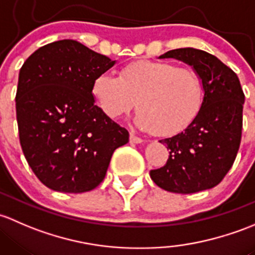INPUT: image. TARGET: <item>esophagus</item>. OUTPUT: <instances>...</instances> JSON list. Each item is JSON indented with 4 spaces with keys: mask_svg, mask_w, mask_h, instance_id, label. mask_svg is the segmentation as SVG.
<instances>
[{
    "mask_svg": "<svg viewBox=\"0 0 255 255\" xmlns=\"http://www.w3.org/2000/svg\"><path fill=\"white\" fill-rule=\"evenodd\" d=\"M142 138L141 137H138V136H136V135H133V133H130V142H132V143H141L142 142Z\"/></svg>",
    "mask_w": 255,
    "mask_h": 255,
    "instance_id": "obj_1",
    "label": "esophagus"
}]
</instances>
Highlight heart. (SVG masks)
Listing matches in <instances>:
<instances>
[{"instance_id": "1", "label": "heart", "mask_w": 255, "mask_h": 255, "mask_svg": "<svg viewBox=\"0 0 255 255\" xmlns=\"http://www.w3.org/2000/svg\"><path fill=\"white\" fill-rule=\"evenodd\" d=\"M92 93L112 119L128 114L137 102L136 124L163 136L188 128L204 102L203 81L195 70L153 60L128 64L119 77L102 73L94 80Z\"/></svg>"}]
</instances>
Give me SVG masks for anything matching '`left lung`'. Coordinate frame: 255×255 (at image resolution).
Listing matches in <instances>:
<instances>
[{
  "label": "left lung",
  "instance_id": "1",
  "mask_svg": "<svg viewBox=\"0 0 255 255\" xmlns=\"http://www.w3.org/2000/svg\"><path fill=\"white\" fill-rule=\"evenodd\" d=\"M169 57L190 65L200 75L204 102L185 130L159 141L169 149V157L149 175L170 193H198L219 184L235 162L242 137L245 93L237 75L209 52L183 48L159 59Z\"/></svg>",
  "mask_w": 255,
  "mask_h": 255
}]
</instances>
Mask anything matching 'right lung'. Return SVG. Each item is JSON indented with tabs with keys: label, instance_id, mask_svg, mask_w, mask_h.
Instances as JSON below:
<instances>
[{
	"label": "right lung",
	"instance_id": "right-lung-1",
	"mask_svg": "<svg viewBox=\"0 0 255 255\" xmlns=\"http://www.w3.org/2000/svg\"><path fill=\"white\" fill-rule=\"evenodd\" d=\"M115 61L71 39L44 45L25 60L15 94L23 153L38 179L61 193L103 182L113 152L128 132L94 104L93 82Z\"/></svg>",
	"mask_w": 255,
	"mask_h": 255
}]
</instances>
